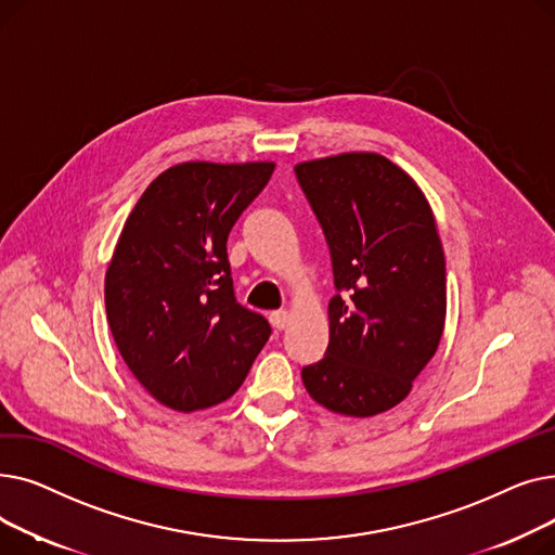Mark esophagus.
Instances as JSON below:
<instances>
[{
    "instance_id": "obj_1",
    "label": "esophagus",
    "mask_w": 555,
    "mask_h": 555,
    "mask_svg": "<svg viewBox=\"0 0 555 555\" xmlns=\"http://www.w3.org/2000/svg\"><path fill=\"white\" fill-rule=\"evenodd\" d=\"M270 324H272L276 331L287 328V324H289V312H287V310H276V312H272V314H270Z\"/></svg>"
}]
</instances>
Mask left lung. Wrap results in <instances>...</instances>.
Segmentation results:
<instances>
[{
    "label": "left lung",
    "instance_id": "1",
    "mask_svg": "<svg viewBox=\"0 0 555 555\" xmlns=\"http://www.w3.org/2000/svg\"><path fill=\"white\" fill-rule=\"evenodd\" d=\"M324 227L337 295L328 348L301 371L333 414L369 418L400 404L446 328V256L423 189L377 153H339L295 166Z\"/></svg>",
    "mask_w": 555,
    "mask_h": 555
}]
</instances>
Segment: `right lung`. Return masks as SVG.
Listing matches in <instances>:
<instances>
[{"instance_id":"obj_1","label":"right lung","mask_w":555,"mask_h":555,"mask_svg":"<svg viewBox=\"0 0 555 555\" xmlns=\"http://www.w3.org/2000/svg\"><path fill=\"white\" fill-rule=\"evenodd\" d=\"M274 162H182L149 184L105 274L116 348L157 402L209 410L238 391L270 339L266 317L233 299L227 238Z\"/></svg>"}]
</instances>
